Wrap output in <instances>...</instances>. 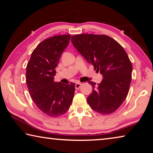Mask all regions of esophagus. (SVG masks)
Here are the masks:
<instances>
[{"label":"esophagus","mask_w":153,"mask_h":153,"mask_svg":"<svg viewBox=\"0 0 153 153\" xmlns=\"http://www.w3.org/2000/svg\"><path fill=\"white\" fill-rule=\"evenodd\" d=\"M82 86V84L81 83H76V85H75V88H76V89L78 90L80 87Z\"/></svg>","instance_id":"esophagus-1"}]
</instances>
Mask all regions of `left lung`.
<instances>
[{
	"instance_id": "8db88e82",
	"label": "left lung",
	"mask_w": 153,
	"mask_h": 153,
	"mask_svg": "<svg viewBox=\"0 0 153 153\" xmlns=\"http://www.w3.org/2000/svg\"><path fill=\"white\" fill-rule=\"evenodd\" d=\"M71 42L103 79L100 84L89 82L92 92L87 102L96 112L108 115L126 100L131 80L132 65L128 54L117 41L106 35L73 36Z\"/></svg>"
}]
</instances>
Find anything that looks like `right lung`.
Here are the masks:
<instances>
[{
	"label": "right lung",
	"mask_w": 153,
	"mask_h": 153,
	"mask_svg": "<svg viewBox=\"0 0 153 153\" xmlns=\"http://www.w3.org/2000/svg\"><path fill=\"white\" fill-rule=\"evenodd\" d=\"M70 35L52 36L41 42L33 51L26 67V84L37 107L50 117L63 115L71 105L75 84L54 81L55 68Z\"/></svg>",
	"instance_id": "add662e5"
}]
</instances>
